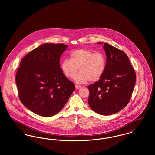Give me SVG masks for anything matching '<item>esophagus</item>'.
I'll list each match as a JSON object with an SVG mask.
<instances>
[{
	"instance_id": "esophagus-1",
	"label": "esophagus",
	"mask_w": 155,
	"mask_h": 155,
	"mask_svg": "<svg viewBox=\"0 0 155 155\" xmlns=\"http://www.w3.org/2000/svg\"><path fill=\"white\" fill-rule=\"evenodd\" d=\"M75 88L76 89H80L82 88V87L80 85H75Z\"/></svg>"
}]
</instances>
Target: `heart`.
I'll use <instances>...</instances> for the list:
<instances>
[{
    "mask_svg": "<svg viewBox=\"0 0 155 155\" xmlns=\"http://www.w3.org/2000/svg\"><path fill=\"white\" fill-rule=\"evenodd\" d=\"M70 56L71 59H64L61 64V70L67 77L73 78L78 68L80 73L75 77V81L78 83L96 82L103 76L106 64L103 53L80 49L73 51Z\"/></svg>",
    "mask_w": 155,
    "mask_h": 155,
    "instance_id": "obj_1",
    "label": "heart"
}]
</instances>
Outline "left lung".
<instances>
[{
	"instance_id": "left-lung-1",
	"label": "left lung",
	"mask_w": 155,
	"mask_h": 155,
	"mask_svg": "<svg viewBox=\"0 0 155 155\" xmlns=\"http://www.w3.org/2000/svg\"><path fill=\"white\" fill-rule=\"evenodd\" d=\"M103 45L106 68L101 78L88 87V104L97 114L107 116L121 110L130 102L136 74L124 52L110 44Z\"/></svg>"
}]
</instances>
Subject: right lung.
I'll return each instance as SVG.
<instances>
[{
  "instance_id": "right-lung-1",
  "label": "right lung",
  "mask_w": 155,
  "mask_h": 155,
  "mask_svg": "<svg viewBox=\"0 0 155 155\" xmlns=\"http://www.w3.org/2000/svg\"><path fill=\"white\" fill-rule=\"evenodd\" d=\"M63 44H45L22 59L15 82L21 103L38 115L51 117L61 110L75 90L63 73L60 58Z\"/></svg>"
}]
</instances>
